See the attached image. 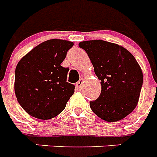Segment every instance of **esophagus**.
<instances>
[{
  "instance_id": "esophagus-1",
  "label": "esophagus",
  "mask_w": 157,
  "mask_h": 157,
  "mask_svg": "<svg viewBox=\"0 0 157 157\" xmlns=\"http://www.w3.org/2000/svg\"><path fill=\"white\" fill-rule=\"evenodd\" d=\"M82 83H83V79H80V80H79V82H76V84H75V86H76V88H77V89L82 88Z\"/></svg>"
}]
</instances>
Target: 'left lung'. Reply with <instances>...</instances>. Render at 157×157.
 Returning <instances> with one entry per match:
<instances>
[{"mask_svg":"<svg viewBox=\"0 0 157 157\" xmlns=\"http://www.w3.org/2000/svg\"><path fill=\"white\" fill-rule=\"evenodd\" d=\"M101 81L99 98L90 107L100 118L108 122L121 120L138 104L143 73L134 55L120 45L103 40L81 42Z\"/></svg>","mask_w":157,"mask_h":157,"instance_id":"obj_1","label":"left lung"}]
</instances>
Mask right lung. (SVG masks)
Returning a JSON list of instances; mask_svg holds the SVG:
<instances>
[{
    "mask_svg": "<svg viewBox=\"0 0 157 157\" xmlns=\"http://www.w3.org/2000/svg\"><path fill=\"white\" fill-rule=\"evenodd\" d=\"M73 44L67 40L49 39L19 60L15 71V94L29 115L46 120L65 109L75 86L66 82L69 69L60 64Z\"/></svg>",
    "mask_w": 157,
    "mask_h": 157,
    "instance_id": "obj_1",
    "label": "right lung"
}]
</instances>
